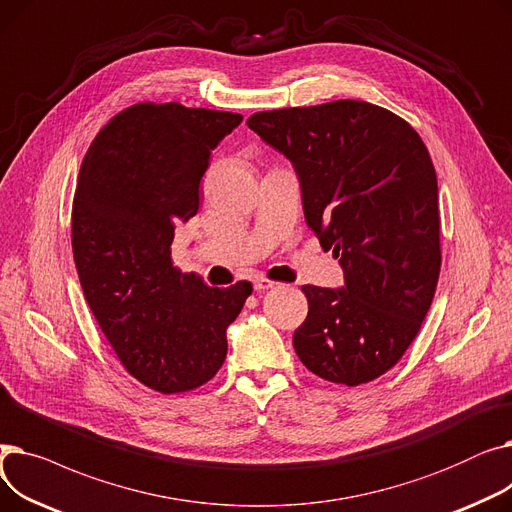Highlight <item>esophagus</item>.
Masks as SVG:
<instances>
[{"mask_svg": "<svg viewBox=\"0 0 512 512\" xmlns=\"http://www.w3.org/2000/svg\"><path fill=\"white\" fill-rule=\"evenodd\" d=\"M253 286H255V290H270V288H276L278 286V282H274V280H267V278H255L253 280Z\"/></svg>", "mask_w": 512, "mask_h": 512, "instance_id": "1", "label": "esophagus"}]
</instances>
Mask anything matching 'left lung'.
<instances>
[{
    "mask_svg": "<svg viewBox=\"0 0 512 512\" xmlns=\"http://www.w3.org/2000/svg\"><path fill=\"white\" fill-rule=\"evenodd\" d=\"M301 182L307 226L344 270L342 288L305 284L292 344L321 380L367 384L415 340L440 276L438 178L415 128L380 105L340 99L247 120Z\"/></svg>",
    "mask_w": 512,
    "mask_h": 512,
    "instance_id": "obj_1",
    "label": "left lung"
}]
</instances>
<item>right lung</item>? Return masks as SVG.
<instances>
[{"mask_svg":"<svg viewBox=\"0 0 512 512\" xmlns=\"http://www.w3.org/2000/svg\"><path fill=\"white\" fill-rule=\"evenodd\" d=\"M240 114L137 103L91 143L72 203L80 286L126 371L161 394L209 382L228 353L226 330L253 292L209 288L172 263L174 228L199 211L211 151Z\"/></svg>","mask_w":512,"mask_h":512,"instance_id":"obj_1","label":"right lung"}]
</instances>
